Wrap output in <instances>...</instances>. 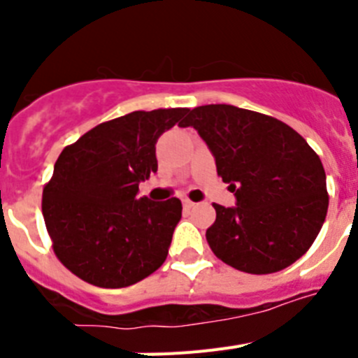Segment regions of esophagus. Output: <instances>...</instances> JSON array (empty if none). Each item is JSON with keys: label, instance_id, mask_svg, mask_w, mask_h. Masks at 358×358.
<instances>
[{"label": "esophagus", "instance_id": "esophagus-1", "mask_svg": "<svg viewBox=\"0 0 358 358\" xmlns=\"http://www.w3.org/2000/svg\"><path fill=\"white\" fill-rule=\"evenodd\" d=\"M182 206H185L186 210H192V208L195 206V202H192L189 199H185V201H182Z\"/></svg>", "mask_w": 358, "mask_h": 358}]
</instances>
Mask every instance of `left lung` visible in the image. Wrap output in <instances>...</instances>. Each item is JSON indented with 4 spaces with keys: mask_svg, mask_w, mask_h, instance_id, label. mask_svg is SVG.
I'll list each match as a JSON object with an SVG mask.
<instances>
[{
    "mask_svg": "<svg viewBox=\"0 0 358 358\" xmlns=\"http://www.w3.org/2000/svg\"><path fill=\"white\" fill-rule=\"evenodd\" d=\"M181 127L197 129L236 206L217 211L206 240L218 260L271 274L299 260L328 211L327 173L301 134L273 116L226 103L195 107Z\"/></svg>",
    "mask_w": 358,
    "mask_h": 358,
    "instance_id": "8db88e82",
    "label": "left lung"
}]
</instances>
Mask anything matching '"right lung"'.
I'll use <instances>...</instances> for the list:
<instances>
[{
	"mask_svg": "<svg viewBox=\"0 0 358 358\" xmlns=\"http://www.w3.org/2000/svg\"><path fill=\"white\" fill-rule=\"evenodd\" d=\"M186 113L134 110L100 123L61 152L43 188V217L53 252L75 276L122 289L166 260L181 201L152 202L136 194L157 172L159 136Z\"/></svg>",
	"mask_w": 358,
	"mask_h": 358,
	"instance_id": "1",
	"label": "right lung"
}]
</instances>
